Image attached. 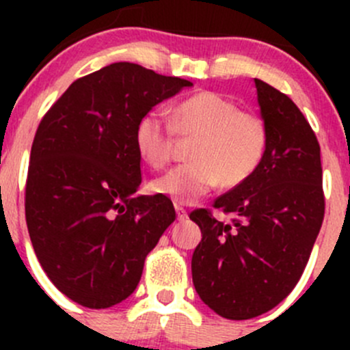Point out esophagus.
Returning <instances> with one entry per match:
<instances>
[{
	"mask_svg": "<svg viewBox=\"0 0 350 350\" xmlns=\"http://www.w3.org/2000/svg\"><path fill=\"white\" fill-rule=\"evenodd\" d=\"M174 210H176V215H178L179 221H185L186 218H188V211H186L183 206H179V204H174Z\"/></svg>",
	"mask_w": 350,
	"mask_h": 350,
	"instance_id": "1",
	"label": "esophagus"
}]
</instances>
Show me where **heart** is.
<instances>
[{"label": "heart", "mask_w": 350, "mask_h": 350, "mask_svg": "<svg viewBox=\"0 0 350 350\" xmlns=\"http://www.w3.org/2000/svg\"><path fill=\"white\" fill-rule=\"evenodd\" d=\"M174 133L196 137L189 159L150 183L159 196L179 204L196 203L218 186L237 188L256 172L266 152V126L221 94H193L171 109V118L150 111L135 126V149L150 167L161 169L172 154Z\"/></svg>", "instance_id": "obj_1"}]
</instances>
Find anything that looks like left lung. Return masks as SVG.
<instances>
[{
	"instance_id": "left-lung-1",
	"label": "left lung",
	"mask_w": 350,
	"mask_h": 350,
	"mask_svg": "<svg viewBox=\"0 0 350 350\" xmlns=\"http://www.w3.org/2000/svg\"><path fill=\"white\" fill-rule=\"evenodd\" d=\"M266 152L245 183L215 200L234 215L220 221L191 211L201 228L193 252V284L204 305L224 319L269 312L305 271L325 213L320 146L299 108L286 94L254 79Z\"/></svg>"
}]
</instances>
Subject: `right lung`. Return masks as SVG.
Returning <instances> with one entry per match:
<instances>
[{
	"instance_id": "right-lung-1",
	"label": "right lung",
	"mask_w": 350,
	"mask_h": 350,
	"mask_svg": "<svg viewBox=\"0 0 350 350\" xmlns=\"http://www.w3.org/2000/svg\"><path fill=\"white\" fill-rule=\"evenodd\" d=\"M191 86L115 62L74 81L42 118L25 217L42 269L72 301L98 310L129 298L147 254L176 220L171 200L137 195L135 126L155 105Z\"/></svg>"
}]
</instances>
